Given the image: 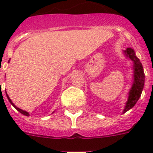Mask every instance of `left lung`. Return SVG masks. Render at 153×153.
I'll return each instance as SVG.
<instances>
[{
	"label": "left lung",
	"instance_id": "1",
	"mask_svg": "<svg viewBox=\"0 0 153 153\" xmlns=\"http://www.w3.org/2000/svg\"><path fill=\"white\" fill-rule=\"evenodd\" d=\"M126 55L133 62V69H134V75H133V84L132 86L127 102H126V107L124 109L123 114L132 109L135 104L137 103L139 98H140L141 93H142L144 85H145V73L143 69L142 64L140 62V59H138L135 55V52L133 49L128 48L124 51Z\"/></svg>",
	"mask_w": 153,
	"mask_h": 153
}]
</instances>
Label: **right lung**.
I'll return each mask as SVG.
<instances>
[{
	"instance_id": "right-lung-1",
	"label": "right lung",
	"mask_w": 153,
	"mask_h": 153,
	"mask_svg": "<svg viewBox=\"0 0 153 153\" xmlns=\"http://www.w3.org/2000/svg\"><path fill=\"white\" fill-rule=\"evenodd\" d=\"M6 96H7V98H8V101H9V102H10L11 104L13 105V106L15 107L16 109V110H18V111L20 112V113H21V114H24V115H25V116H29V114H28V113H27V112L25 111V110H23V109H20V108H18V107H16V105H15L13 104V102H12V101H11V99H10V98H9V97H8V94H7V93H6Z\"/></svg>"
}]
</instances>
